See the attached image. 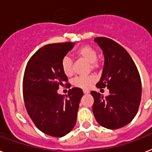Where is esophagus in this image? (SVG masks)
<instances>
[{
	"mask_svg": "<svg viewBox=\"0 0 152 152\" xmlns=\"http://www.w3.org/2000/svg\"><path fill=\"white\" fill-rule=\"evenodd\" d=\"M89 93H90V91H89V90H83V94H88Z\"/></svg>",
	"mask_w": 152,
	"mask_h": 152,
	"instance_id": "obj_1",
	"label": "esophagus"
}]
</instances>
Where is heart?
I'll use <instances>...</instances> for the list:
<instances>
[{
	"label": "heart",
	"instance_id": "b5f03b06",
	"mask_svg": "<svg viewBox=\"0 0 152 152\" xmlns=\"http://www.w3.org/2000/svg\"><path fill=\"white\" fill-rule=\"evenodd\" d=\"M75 54L76 56L87 61L90 63V68L92 69H95L99 66L97 60H96L97 52L95 48L90 45H82L76 51ZM61 68L66 76H70L73 73L72 60L69 57L66 56L62 58V62H61ZM94 81H95V78L93 76H77L72 80V84L76 87L86 90L92 86V84L94 83Z\"/></svg>",
	"mask_w": 152,
	"mask_h": 152
}]
</instances>
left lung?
<instances>
[{"instance_id":"8db88e82","label":"left lung","mask_w":152,"mask_h":152,"mask_svg":"<svg viewBox=\"0 0 152 152\" xmlns=\"http://www.w3.org/2000/svg\"><path fill=\"white\" fill-rule=\"evenodd\" d=\"M94 41L103 50L104 65L98 88L107 87L105 98L91 91L93 112L96 121L108 129H118L134 119L141 103V81L138 70L129 53L118 43L104 37Z\"/></svg>"}]
</instances>
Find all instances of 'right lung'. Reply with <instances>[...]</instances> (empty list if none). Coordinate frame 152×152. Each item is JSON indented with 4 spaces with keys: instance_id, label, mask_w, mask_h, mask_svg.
I'll return each instance as SVG.
<instances>
[{
    "instance_id": "add662e5",
    "label": "right lung",
    "mask_w": 152,
    "mask_h": 152,
    "mask_svg": "<svg viewBox=\"0 0 152 152\" xmlns=\"http://www.w3.org/2000/svg\"><path fill=\"white\" fill-rule=\"evenodd\" d=\"M73 46L72 42L45 45L31 57L25 67L23 96L27 112L42 132L52 137H63L72 131L83 95L78 87L70 89L66 97L57 92L59 86L68 84L61 62Z\"/></svg>"
}]
</instances>
